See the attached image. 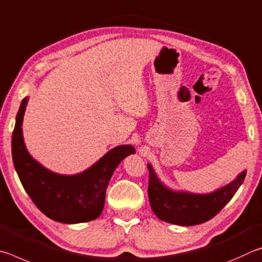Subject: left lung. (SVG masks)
Returning a JSON list of instances; mask_svg holds the SVG:
<instances>
[{
    "mask_svg": "<svg viewBox=\"0 0 262 262\" xmlns=\"http://www.w3.org/2000/svg\"><path fill=\"white\" fill-rule=\"evenodd\" d=\"M148 198L152 210L164 222L177 226H195L214 217L239 189L246 170H243L231 183L209 193H192L176 191L160 180L152 164L148 163Z\"/></svg>",
    "mask_w": 262,
    "mask_h": 262,
    "instance_id": "obj_1",
    "label": "left lung"
}]
</instances>
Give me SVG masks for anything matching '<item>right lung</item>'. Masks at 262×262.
Returning <instances> with one entry per match:
<instances>
[{"mask_svg":"<svg viewBox=\"0 0 262 262\" xmlns=\"http://www.w3.org/2000/svg\"><path fill=\"white\" fill-rule=\"evenodd\" d=\"M27 102L29 96L20 103L11 140L13 166L21 185L36 207L54 221L76 224L98 219L115 169L128 155L136 154L135 147L116 146L86 170L73 175L54 172L36 161L25 146L21 126Z\"/></svg>","mask_w":262,"mask_h":262,"instance_id":"right-lung-1","label":"right lung"}]
</instances>
